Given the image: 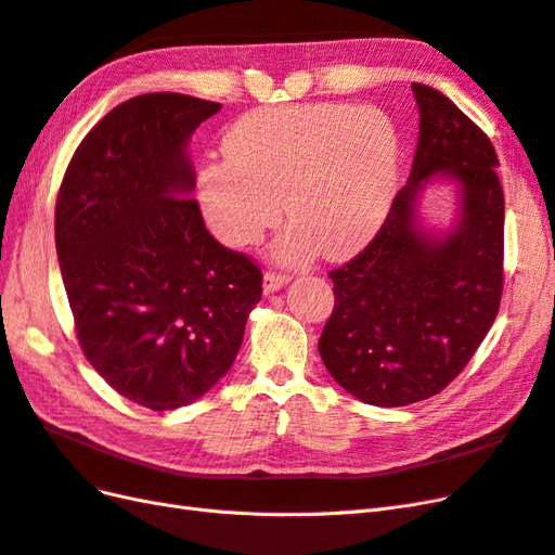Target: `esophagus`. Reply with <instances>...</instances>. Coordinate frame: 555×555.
Masks as SVG:
<instances>
[{
    "label": "esophagus",
    "mask_w": 555,
    "mask_h": 555,
    "mask_svg": "<svg viewBox=\"0 0 555 555\" xmlns=\"http://www.w3.org/2000/svg\"><path fill=\"white\" fill-rule=\"evenodd\" d=\"M292 278L284 275V273H278V271H266L263 275V292L266 294H273L278 289H282L284 284H287Z\"/></svg>",
    "instance_id": "esophagus-1"
}]
</instances>
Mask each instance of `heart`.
I'll use <instances>...</instances> for the list:
<instances>
[{"label": "heart", "instance_id": "heart-1", "mask_svg": "<svg viewBox=\"0 0 555 555\" xmlns=\"http://www.w3.org/2000/svg\"><path fill=\"white\" fill-rule=\"evenodd\" d=\"M224 155L198 173L201 210L217 238L229 247L257 243L280 222L284 198L296 227L278 257L298 261L317 245L343 259L375 236L391 208L400 137L373 106H278L238 117Z\"/></svg>", "mask_w": 555, "mask_h": 555}]
</instances>
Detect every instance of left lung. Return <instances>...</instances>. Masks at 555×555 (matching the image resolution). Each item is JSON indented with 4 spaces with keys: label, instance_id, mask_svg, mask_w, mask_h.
I'll return each instance as SVG.
<instances>
[{
    "label": "left lung",
    "instance_id": "8db88e82",
    "mask_svg": "<svg viewBox=\"0 0 555 555\" xmlns=\"http://www.w3.org/2000/svg\"><path fill=\"white\" fill-rule=\"evenodd\" d=\"M418 141L410 180L377 236L328 273L335 306L319 338L331 377L361 402L402 408L440 393L475 357L502 296L505 194L489 137L449 99L412 82ZM449 177L460 217L444 237L417 222L425 184Z\"/></svg>",
    "mask_w": 555,
    "mask_h": 555
}]
</instances>
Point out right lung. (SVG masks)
Masks as SVG:
<instances>
[{
	"instance_id": "1",
	"label": "right lung",
	"mask_w": 555,
	"mask_h": 555,
	"mask_svg": "<svg viewBox=\"0 0 555 555\" xmlns=\"http://www.w3.org/2000/svg\"><path fill=\"white\" fill-rule=\"evenodd\" d=\"M220 108L176 92L129 99L82 139L57 194L55 247L82 354L157 412L227 375L261 300L259 266L217 243L190 196L188 143Z\"/></svg>"
}]
</instances>
